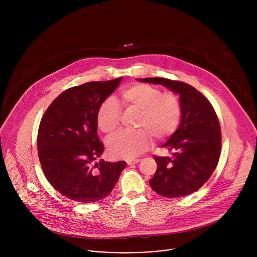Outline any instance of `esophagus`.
<instances>
[{"instance_id":"1","label":"esophagus","mask_w":257,"mask_h":257,"mask_svg":"<svg viewBox=\"0 0 257 257\" xmlns=\"http://www.w3.org/2000/svg\"><path fill=\"white\" fill-rule=\"evenodd\" d=\"M139 162H140V159H128V160H126L127 165H134V164H137Z\"/></svg>"}]
</instances>
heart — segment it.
Segmentation results:
<instances>
[{"mask_svg":"<svg viewBox=\"0 0 257 257\" xmlns=\"http://www.w3.org/2000/svg\"><path fill=\"white\" fill-rule=\"evenodd\" d=\"M119 99L126 110H139L136 132H119L108 141L110 156L132 159L149 147L152 136L163 140L172 136L178 128L182 107L179 98L173 93H162L155 86L138 83L122 89ZM121 109L113 99L105 100L97 112L99 128L110 135L120 123Z\"/></svg>","mask_w":257,"mask_h":257,"instance_id":"b5f03b06","label":"heart"}]
</instances>
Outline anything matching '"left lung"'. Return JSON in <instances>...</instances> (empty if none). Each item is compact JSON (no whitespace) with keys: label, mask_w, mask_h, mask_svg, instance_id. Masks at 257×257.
<instances>
[{"label":"left lung","mask_w":257,"mask_h":257,"mask_svg":"<svg viewBox=\"0 0 257 257\" xmlns=\"http://www.w3.org/2000/svg\"><path fill=\"white\" fill-rule=\"evenodd\" d=\"M142 82L163 85L179 94L180 125L162 147L173 156H157L151 188L167 198H179L198 191L215 171L221 149L218 115L210 101L193 86L167 78H144Z\"/></svg>","instance_id":"left-lung-1"}]
</instances>
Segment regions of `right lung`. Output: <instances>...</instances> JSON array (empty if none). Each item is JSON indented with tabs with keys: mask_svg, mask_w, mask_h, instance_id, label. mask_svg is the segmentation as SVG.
<instances>
[{
	"mask_svg": "<svg viewBox=\"0 0 257 257\" xmlns=\"http://www.w3.org/2000/svg\"><path fill=\"white\" fill-rule=\"evenodd\" d=\"M122 77L87 82L62 92L43 113L37 152L44 176L66 198L94 203L107 197L126 166L95 160L104 150L97 136V112Z\"/></svg>",
	"mask_w": 257,
	"mask_h": 257,
	"instance_id": "1",
	"label": "right lung"
}]
</instances>
